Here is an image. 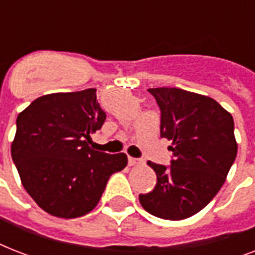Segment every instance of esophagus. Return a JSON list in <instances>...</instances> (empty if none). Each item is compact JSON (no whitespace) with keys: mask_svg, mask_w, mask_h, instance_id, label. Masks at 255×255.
<instances>
[{"mask_svg":"<svg viewBox=\"0 0 255 255\" xmlns=\"http://www.w3.org/2000/svg\"><path fill=\"white\" fill-rule=\"evenodd\" d=\"M140 163H141V160L140 159H135V157H131V156L128 157V165H129V167L137 165V164H140Z\"/></svg>","mask_w":255,"mask_h":255,"instance_id":"esophagus-1","label":"esophagus"}]
</instances>
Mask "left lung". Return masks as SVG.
Segmentation results:
<instances>
[{"instance_id": "obj_1", "label": "left lung", "mask_w": 255, "mask_h": 255, "mask_svg": "<svg viewBox=\"0 0 255 255\" xmlns=\"http://www.w3.org/2000/svg\"><path fill=\"white\" fill-rule=\"evenodd\" d=\"M161 111L160 133L170 140V167L148 161L157 184L140 204L148 213L178 221L192 217L221 189L237 156L234 120L209 96L181 88H148Z\"/></svg>"}]
</instances>
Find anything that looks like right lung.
<instances>
[{"mask_svg": "<svg viewBox=\"0 0 255 255\" xmlns=\"http://www.w3.org/2000/svg\"><path fill=\"white\" fill-rule=\"evenodd\" d=\"M104 120L96 88L47 94L19 112L11 157L23 188L46 213H90L111 174L126 168V153L107 155L88 145Z\"/></svg>", "mask_w": 255, "mask_h": 255, "instance_id": "add662e5", "label": "right lung"}]
</instances>
